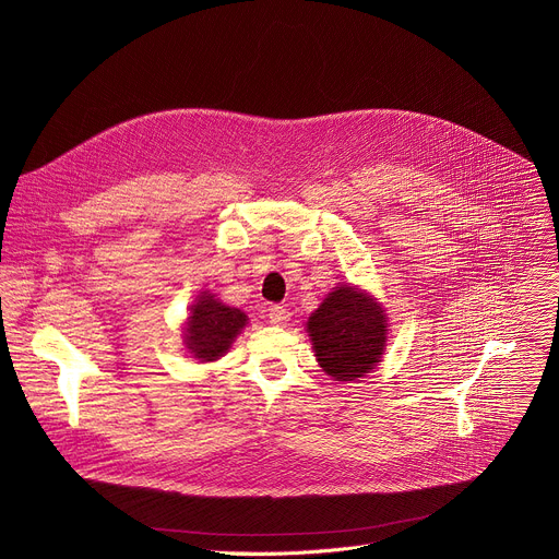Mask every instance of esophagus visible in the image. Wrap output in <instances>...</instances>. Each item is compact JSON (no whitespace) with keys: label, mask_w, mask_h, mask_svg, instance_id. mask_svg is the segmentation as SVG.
Masks as SVG:
<instances>
[{"label":"esophagus","mask_w":559,"mask_h":559,"mask_svg":"<svg viewBox=\"0 0 559 559\" xmlns=\"http://www.w3.org/2000/svg\"><path fill=\"white\" fill-rule=\"evenodd\" d=\"M267 318H270L272 325H285L289 321V309L283 307V305H272L267 309Z\"/></svg>","instance_id":"obj_1"}]
</instances>
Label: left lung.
<instances>
[{"mask_svg":"<svg viewBox=\"0 0 559 559\" xmlns=\"http://www.w3.org/2000/svg\"><path fill=\"white\" fill-rule=\"evenodd\" d=\"M321 367L336 380H356L373 369L386 341L380 305L354 287L334 289L307 321Z\"/></svg>","mask_w":559,"mask_h":559,"instance_id":"left-lung-1","label":"left lung"}]
</instances>
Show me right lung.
<instances>
[{
    "mask_svg": "<svg viewBox=\"0 0 559 559\" xmlns=\"http://www.w3.org/2000/svg\"><path fill=\"white\" fill-rule=\"evenodd\" d=\"M246 321L248 316L241 309L227 307L214 300V296L203 294L199 302L192 305L188 318V349L194 358L216 360L229 349L236 334L246 328Z\"/></svg>",
    "mask_w": 559,
    "mask_h": 559,
    "instance_id": "obj_1",
    "label": "right lung"
}]
</instances>
